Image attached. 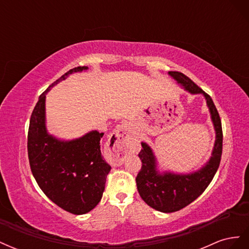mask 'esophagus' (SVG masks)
I'll use <instances>...</instances> for the list:
<instances>
[{
	"label": "esophagus",
	"mask_w": 249,
	"mask_h": 249,
	"mask_svg": "<svg viewBox=\"0 0 249 249\" xmlns=\"http://www.w3.org/2000/svg\"><path fill=\"white\" fill-rule=\"evenodd\" d=\"M130 141L129 124L126 123L119 124L109 140L110 149L112 152L109 162L113 166H119L124 163V158L129 149Z\"/></svg>",
	"instance_id": "esophagus-1"
}]
</instances>
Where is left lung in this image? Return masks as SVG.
Masks as SVG:
<instances>
[{"instance_id": "1", "label": "left lung", "mask_w": 249, "mask_h": 249, "mask_svg": "<svg viewBox=\"0 0 249 249\" xmlns=\"http://www.w3.org/2000/svg\"><path fill=\"white\" fill-rule=\"evenodd\" d=\"M170 76L190 93H201L206 97L211 118L215 127L216 140L209 162L199 170L177 175V173L157 170V160L152 148L142 142V148L138 154L142 166L136 177L137 189L141 198L149 207L163 213H172L185 208L196 199L212 182L219 167L222 155V126L221 119L211 96L195 83L179 71H169Z\"/></svg>"}]
</instances>
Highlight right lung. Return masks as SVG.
<instances>
[{"label":"right lung","mask_w":249,"mask_h":249,"mask_svg":"<svg viewBox=\"0 0 249 249\" xmlns=\"http://www.w3.org/2000/svg\"><path fill=\"white\" fill-rule=\"evenodd\" d=\"M87 69L74 67L40 94L28 132L29 163L37 184L53 202L74 215L90 212L103 196L111 169L101 153L104 133L92 131L71 141L52 136L46 127V94L71 73Z\"/></svg>","instance_id":"1"}]
</instances>
